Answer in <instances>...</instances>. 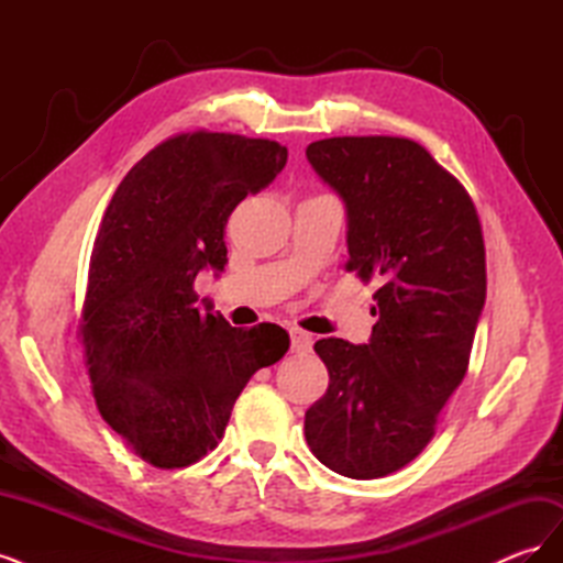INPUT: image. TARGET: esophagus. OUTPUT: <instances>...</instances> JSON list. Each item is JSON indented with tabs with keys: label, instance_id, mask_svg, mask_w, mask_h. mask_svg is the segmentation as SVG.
Instances as JSON below:
<instances>
[{
	"label": "esophagus",
	"instance_id": "esophagus-1",
	"mask_svg": "<svg viewBox=\"0 0 563 563\" xmlns=\"http://www.w3.org/2000/svg\"><path fill=\"white\" fill-rule=\"evenodd\" d=\"M310 350H312V335L300 331V329H291V352L305 354Z\"/></svg>",
	"mask_w": 563,
	"mask_h": 563
}]
</instances>
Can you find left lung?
Masks as SVG:
<instances>
[{
	"label": "left lung",
	"instance_id": "1",
	"mask_svg": "<svg viewBox=\"0 0 563 563\" xmlns=\"http://www.w3.org/2000/svg\"><path fill=\"white\" fill-rule=\"evenodd\" d=\"M347 207V272L376 282L368 345L323 338L327 395L305 413L319 463L378 479L430 444L463 383L486 300V249L470 192L411 139L338 135L308 145Z\"/></svg>",
	"mask_w": 563,
	"mask_h": 563
}]
</instances>
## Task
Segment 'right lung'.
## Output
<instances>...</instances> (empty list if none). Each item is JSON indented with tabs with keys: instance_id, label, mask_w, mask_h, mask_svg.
<instances>
[{
	"instance_id": "right-lung-1",
	"label": "right lung",
	"mask_w": 563,
	"mask_h": 563,
	"mask_svg": "<svg viewBox=\"0 0 563 563\" xmlns=\"http://www.w3.org/2000/svg\"><path fill=\"white\" fill-rule=\"evenodd\" d=\"M277 141L192 131L135 164L100 223L79 335L100 416L159 470L197 463L223 439L232 406L258 368L279 362L277 323L234 329L201 314L199 269L228 263L236 203L277 178Z\"/></svg>"
}]
</instances>
